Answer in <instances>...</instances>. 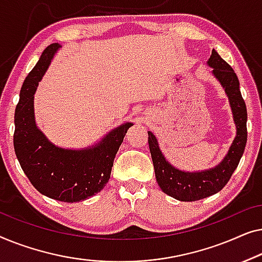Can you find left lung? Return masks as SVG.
<instances>
[{
    "label": "left lung",
    "instance_id": "8db88e82",
    "mask_svg": "<svg viewBox=\"0 0 262 262\" xmlns=\"http://www.w3.org/2000/svg\"><path fill=\"white\" fill-rule=\"evenodd\" d=\"M208 64L213 69V76L220 80L226 90L237 129L236 138L222 163L215 168L203 172L179 171L166 161L160 152L156 136L148 132L149 150L157 182L165 193L182 202L203 200L222 190L240 163L247 143V108L242 98L236 73L215 50H212Z\"/></svg>",
    "mask_w": 262,
    "mask_h": 262
}]
</instances>
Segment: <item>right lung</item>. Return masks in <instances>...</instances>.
<instances>
[{"label": "right lung", "mask_w": 262, "mask_h": 262, "mask_svg": "<svg viewBox=\"0 0 262 262\" xmlns=\"http://www.w3.org/2000/svg\"><path fill=\"white\" fill-rule=\"evenodd\" d=\"M59 47V43L46 47L21 88L14 120V149L25 174L40 193L73 203L94 196L105 186L117 150L133 123L115 128L93 148L62 149L47 140L36 128L33 101L36 86Z\"/></svg>", "instance_id": "obj_1"}]
</instances>
